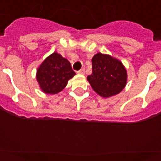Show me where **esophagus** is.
Instances as JSON below:
<instances>
[{
    "label": "esophagus",
    "mask_w": 161,
    "mask_h": 161,
    "mask_svg": "<svg viewBox=\"0 0 161 161\" xmlns=\"http://www.w3.org/2000/svg\"><path fill=\"white\" fill-rule=\"evenodd\" d=\"M77 73L80 75H85V69H80L79 71H77Z\"/></svg>",
    "instance_id": "obj_1"
}]
</instances>
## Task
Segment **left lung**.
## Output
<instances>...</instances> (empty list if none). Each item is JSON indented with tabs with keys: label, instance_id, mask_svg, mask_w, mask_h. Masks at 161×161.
I'll use <instances>...</instances> for the list:
<instances>
[{
	"label": "left lung",
	"instance_id": "left-lung-1",
	"mask_svg": "<svg viewBox=\"0 0 161 161\" xmlns=\"http://www.w3.org/2000/svg\"><path fill=\"white\" fill-rule=\"evenodd\" d=\"M87 80L94 91L106 99L118 95L125 88L127 70L120 60L98 53L92 58V74L87 76Z\"/></svg>",
	"mask_w": 161,
	"mask_h": 161
}]
</instances>
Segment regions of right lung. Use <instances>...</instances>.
<instances>
[{
  "instance_id": "1",
  "label": "right lung",
  "mask_w": 161,
  "mask_h": 161,
  "mask_svg": "<svg viewBox=\"0 0 161 161\" xmlns=\"http://www.w3.org/2000/svg\"><path fill=\"white\" fill-rule=\"evenodd\" d=\"M75 75L68 60L55 52L38 66L36 79L42 92L56 95L66 87L69 80Z\"/></svg>"
}]
</instances>
